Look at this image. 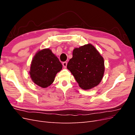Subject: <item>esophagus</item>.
<instances>
[{"label": "esophagus", "mask_w": 135, "mask_h": 135, "mask_svg": "<svg viewBox=\"0 0 135 135\" xmlns=\"http://www.w3.org/2000/svg\"><path fill=\"white\" fill-rule=\"evenodd\" d=\"M67 64H68V62H66V61H65V62H64L62 63L63 66H64L65 68H66V66H67Z\"/></svg>", "instance_id": "1"}]
</instances>
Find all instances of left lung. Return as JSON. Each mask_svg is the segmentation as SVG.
<instances>
[{"label":"left lung","instance_id":"left-lung-1","mask_svg":"<svg viewBox=\"0 0 135 135\" xmlns=\"http://www.w3.org/2000/svg\"><path fill=\"white\" fill-rule=\"evenodd\" d=\"M67 68L79 87L86 90L101 82L105 71L104 60L95 47L88 44L74 48Z\"/></svg>","mask_w":135,"mask_h":135}]
</instances>
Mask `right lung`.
Segmentation results:
<instances>
[{
  "mask_svg": "<svg viewBox=\"0 0 135 135\" xmlns=\"http://www.w3.org/2000/svg\"><path fill=\"white\" fill-rule=\"evenodd\" d=\"M62 65L49 48L37 52L31 63L30 75L33 82L42 88L48 87L54 82L57 73Z\"/></svg>",
  "mask_w": 135,
  "mask_h": 135,
  "instance_id": "obj_1",
  "label": "right lung"
}]
</instances>
